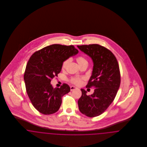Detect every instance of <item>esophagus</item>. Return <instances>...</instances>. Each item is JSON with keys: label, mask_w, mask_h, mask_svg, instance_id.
Wrapping results in <instances>:
<instances>
[{"label": "esophagus", "mask_w": 147, "mask_h": 147, "mask_svg": "<svg viewBox=\"0 0 147 147\" xmlns=\"http://www.w3.org/2000/svg\"><path fill=\"white\" fill-rule=\"evenodd\" d=\"M76 89H77V87H76V86H70V90L71 91H73V90H75Z\"/></svg>", "instance_id": "34e87169"}]
</instances>
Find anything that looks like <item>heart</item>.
Wrapping results in <instances>:
<instances>
[{"label": "heart", "instance_id": "b5f03b06", "mask_svg": "<svg viewBox=\"0 0 147 147\" xmlns=\"http://www.w3.org/2000/svg\"><path fill=\"white\" fill-rule=\"evenodd\" d=\"M77 61L80 66H81L84 63H88L87 60L83 56L78 57L77 58ZM69 59H66L65 61H64L63 64H62V68H64L67 66V64L69 63ZM84 79H85V78H84V77H72V78H70V82L71 83L76 84V85H80L82 83V81H83V80H84Z\"/></svg>", "mask_w": 147, "mask_h": 147}]
</instances>
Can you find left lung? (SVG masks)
<instances>
[{
  "instance_id": "8db88e82",
  "label": "left lung",
  "mask_w": 147,
  "mask_h": 147,
  "mask_svg": "<svg viewBox=\"0 0 147 147\" xmlns=\"http://www.w3.org/2000/svg\"><path fill=\"white\" fill-rule=\"evenodd\" d=\"M91 58L94 63L92 75L86 87L94 86L91 95L81 89L82 95L78 104L80 111L89 117L102 114L115 99L121 83L119 65L109 49L98 44L77 46Z\"/></svg>"
}]
</instances>
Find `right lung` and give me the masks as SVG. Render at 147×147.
I'll return each instance as SVG.
<instances>
[{
	"label": "right lung",
	"instance_id": "1",
	"mask_svg": "<svg viewBox=\"0 0 147 147\" xmlns=\"http://www.w3.org/2000/svg\"><path fill=\"white\" fill-rule=\"evenodd\" d=\"M78 53V50L73 45L55 44L35 52L31 56L24 79L28 98L38 111L51 115L59 110L62 98L70 91V87L63 84L59 88H53L51 82L61 72L63 62Z\"/></svg>",
	"mask_w": 147,
	"mask_h": 147
}]
</instances>
